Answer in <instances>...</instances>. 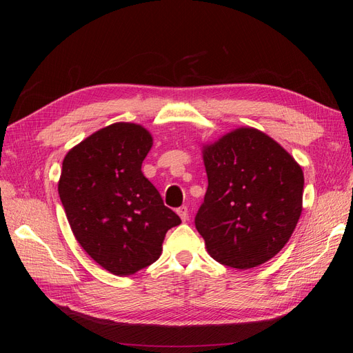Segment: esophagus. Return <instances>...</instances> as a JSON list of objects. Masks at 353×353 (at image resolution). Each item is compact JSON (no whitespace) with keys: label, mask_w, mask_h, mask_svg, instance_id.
<instances>
[{"label":"esophagus","mask_w":353,"mask_h":353,"mask_svg":"<svg viewBox=\"0 0 353 353\" xmlns=\"http://www.w3.org/2000/svg\"><path fill=\"white\" fill-rule=\"evenodd\" d=\"M176 213H178L179 218H181V221H183V222L188 221V209H187V206H181V208H178V209H176Z\"/></svg>","instance_id":"1"}]
</instances>
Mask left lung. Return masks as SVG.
Returning <instances> with one entry per match:
<instances>
[{
  "instance_id": "obj_1",
  "label": "left lung",
  "mask_w": 353,
  "mask_h": 353,
  "mask_svg": "<svg viewBox=\"0 0 353 353\" xmlns=\"http://www.w3.org/2000/svg\"><path fill=\"white\" fill-rule=\"evenodd\" d=\"M208 174L196 228L216 262L250 270L279 253L297 225L303 170L270 135L241 126L201 147Z\"/></svg>"
}]
</instances>
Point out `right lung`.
Listing matches in <instances>:
<instances>
[{"instance_id":"add662e5","label":"right lung","mask_w":353,"mask_h":353,"mask_svg":"<svg viewBox=\"0 0 353 353\" xmlns=\"http://www.w3.org/2000/svg\"><path fill=\"white\" fill-rule=\"evenodd\" d=\"M152 145L143 125L116 122L63 159L59 194L73 236L95 262L119 276L156 262L168 230L181 223L141 170Z\"/></svg>"}]
</instances>
